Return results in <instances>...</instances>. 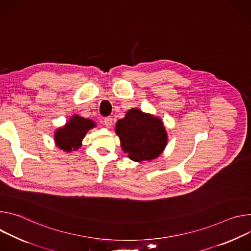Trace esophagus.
Returning <instances> with one entry per match:
<instances>
[{
    "label": "esophagus",
    "mask_w": 251,
    "mask_h": 251,
    "mask_svg": "<svg viewBox=\"0 0 251 251\" xmlns=\"http://www.w3.org/2000/svg\"><path fill=\"white\" fill-rule=\"evenodd\" d=\"M103 124L105 125V126L109 127L111 125H113V120H111L110 117H106L103 119Z\"/></svg>",
    "instance_id": "34e87169"
}]
</instances>
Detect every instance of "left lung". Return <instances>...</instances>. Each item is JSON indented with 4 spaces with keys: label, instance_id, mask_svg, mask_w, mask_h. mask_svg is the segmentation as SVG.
<instances>
[{
    "label": "left lung",
    "instance_id": "obj_1",
    "mask_svg": "<svg viewBox=\"0 0 251 251\" xmlns=\"http://www.w3.org/2000/svg\"><path fill=\"white\" fill-rule=\"evenodd\" d=\"M122 149L134 161L151 160L164 150L168 136L159 119L131 108L117 123Z\"/></svg>",
    "mask_w": 251,
    "mask_h": 251
}]
</instances>
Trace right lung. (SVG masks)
Segmentation results:
<instances>
[{
    "instance_id": "add662e5",
    "label": "right lung",
    "mask_w": 251,
    "mask_h": 251,
    "mask_svg": "<svg viewBox=\"0 0 251 251\" xmlns=\"http://www.w3.org/2000/svg\"><path fill=\"white\" fill-rule=\"evenodd\" d=\"M94 126H96L93 121L75 116L64 127L57 130L54 141L62 150L66 151L76 150L80 147V143L87 131Z\"/></svg>"
}]
</instances>
